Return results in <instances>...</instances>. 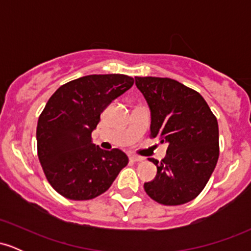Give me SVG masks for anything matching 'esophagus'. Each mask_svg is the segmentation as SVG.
Instances as JSON below:
<instances>
[{
	"label": "esophagus",
	"instance_id": "1",
	"mask_svg": "<svg viewBox=\"0 0 251 251\" xmlns=\"http://www.w3.org/2000/svg\"><path fill=\"white\" fill-rule=\"evenodd\" d=\"M129 159L133 160V162H142V160H144V158L140 157V155L131 154V155H129Z\"/></svg>",
	"mask_w": 251,
	"mask_h": 251
}]
</instances>
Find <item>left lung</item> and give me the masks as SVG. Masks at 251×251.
Wrapping results in <instances>:
<instances>
[{
    "instance_id": "1",
    "label": "left lung",
    "mask_w": 251,
    "mask_h": 251,
    "mask_svg": "<svg viewBox=\"0 0 251 251\" xmlns=\"http://www.w3.org/2000/svg\"><path fill=\"white\" fill-rule=\"evenodd\" d=\"M151 112V137L168 144L146 194L164 205L195 200L211 177L220 155L218 123L198 92L170 77L135 76Z\"/></svg>"
}]
</instances>
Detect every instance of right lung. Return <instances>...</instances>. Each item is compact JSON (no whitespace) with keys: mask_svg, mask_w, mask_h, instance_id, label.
<instances>
[{"mask_svg":"<svg viewBox=\"0 0 251 251\" xmlns=\"http://www.w3.org/2000/svg\"><path fill=\"white\" fill-rule=\"evenodd\" d=\"M124 74H93L56 89L37 122V155L53 189L73 201H87L107 191L127 165L119 149H100L92 132L107 106L133 85Z\"/></svg>","mask_w":251,"mask_h":251,"instance_id":"right-lung-1","label":"right lung"}]
</instances>
